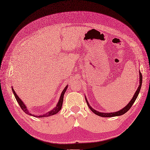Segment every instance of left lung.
I'll use <instances>...</instances> for the list:
<instances>
[{"label": "left lung", "instance_id": "1", "mask_svg": "<svg viewBox=\"0 0 150 150\" xmlns=\"http://www.w3.org/2000/svg\"><path fill=\"white\" fill-rule=\"evenodd\" d=\"M142 80H143V76H142V74L141 71H139V86L138 87L137 91H136L135 94H134V96L132 98V99L130 100V101L129 103V104L127 105L125 107H124V108L122 109L121 110L118 111V112H115V113H101V112H99L98 111L94 110L92 107L89 105V103H88V101H87V99L86 98V100L87 102V104L89 106V108L91 110L92 112H93V113H94L95 114H96L98 116H100L102 117H116V116H120V115H124V113H125L127 112H128L129 110L131 108L132 105L134 104V103L135 102L136 99H137V96H138V94H139V93L141 89V85H142Z\"/></svg>", "mask_w": 150, "mask_h": 150}]
</instances>
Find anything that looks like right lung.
Returning a JSON list of instances; mask_svg holds the SVG:
<instances>
[{"label":"right lung","instance_id":"add662e5","mask_svg":"<svg viewBox=\"0 0 150 150\" xmlns=\"http://www.w3.org/2000/svg\"><path fill=\"white\" fill-rule=\"evenodd\" d=\"M67 87H68V86H67L66 87H65V88L64 89V90L63 91L62 93H61V96H60V98H59V100L58 101V103H57V104L56 105V106L54 108L53 110H52L51 111H50V112L46 113L45 114H44L42 115H38V116H35V115H32V113H30L28 110L26 109V106L25 105V104L23 103V101L21 100L20 98L18 97V96L16 94V93H15V91H14L13 88H12V91L13 92V94L14 95L15 98H16V101H18L19 105L20 106L21 108L22 109V110L23 111V112L25 113H26V114H28L29 115H32V116H34V117H38V118H41V117H49V116H51V115H55L57 113H58L60 110L61 109V108H62V105H63V97H64V94L65 93V92H66L67 89Z\"/></svg>","mask_w":150,"mask_h":150}]
</instances>
